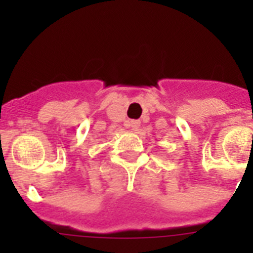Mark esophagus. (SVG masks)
Instances as JSON below:
<instances>
[{
  "label": "esophagus",
  "instance_id": "esophagus-1",
  "mask_svg": "<svg viewBox=\"0 0 253 253\" xmlns=\"http://www.w3.org/2000/svg\"><path fill=\"white\" fill-rule=\"evenodd\" d=\"M127 126L131 127L132 130H138L139 126H140V122H139V121H128V122H127Z\"/></svg>",
  "mask_w": 253,
  "mask_h": 253
}]
</instances>
